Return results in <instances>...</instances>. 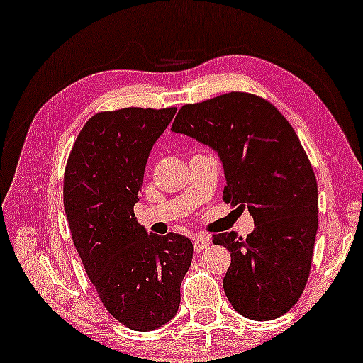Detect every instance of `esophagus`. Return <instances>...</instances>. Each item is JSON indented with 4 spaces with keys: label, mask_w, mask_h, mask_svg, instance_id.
<instances>
[{
    "label": "esophagus",
    "mask_w": 363,
    "mask_h": 363,
    "mask_svg": "<svg viewBox=\"0 0 363 363\" xmlns=\"http://www.w3.org/2000/svg\"><path fill=\"white\" fill-rule=\"evenodd\" d=\"M210 241H212V240H210V236H207V235L196 236V238H194V251H196V252L203 251L205 247L210 245Z\"/></svg>",
    "instance_id": "esophagus-1"
}]
</instances>
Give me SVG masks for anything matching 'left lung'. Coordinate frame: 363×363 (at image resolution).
Masks as SVG:
<instances>
[{
	"label": "left lung",
	"instance_id": "obj_1",
	"mask_svg": "<svg viewBox=\"0 0 363 363\" xmlns=\"http://www.w3.org/2000/svg\"><path fill=\"white\" fill-rule=\"evenodd\" d=\"M218 153L223 200L250 210L246 238L213 235L231 254L223 279L240 315L270 321L305 290L318 231V184L295 130L275 106L250 93H228L179 109L171 127Z\"/></svg>",
	"mask_w": 363,
	"mask_h": 363
}]
</instances>
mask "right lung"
Listing matches in <instances>:
<instances>
[{"label": "right lung", "instance_id": "add662e5", "mask_svg": "<svg viewBox=\"0 0 363 363\" xmlns=\"http://www.w3.org/2000/svg\"><path fill=\"white\" fill-rule=\"evenodd\" d=\"M176 107L99 112L81 128L65 167L63 205L74 247L106 310L133 331L176 316L192 241L147 233L133 205L150 151Z\"/></svg>", "mask_w": 363, "mask_h": 363}]
</instances>
